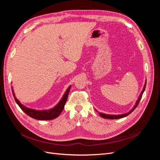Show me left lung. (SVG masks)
Returning a JSON list of instances; mask_svg holds the SVG:
<instances>
[{"mask_svg":"<svg viewBox=\"0 0 160 160\" xmlns=\"http://www.w3.org/2000/svg\"><path fill=\"white\" fill-rule=\"evenodd\" d=\"M146 83H145V85H144V87H143V90H142V91L141 94H140L138 99L137 100L136 103H135V105H134V107L133 108V109H132V110H131V111H129V112H128V113H127L122 114V115H109V114H105V113H99V114L103 118L109 119H120V118H124V117H126V116H128L129 114H130L135 108H137L138 105L139 103V101L141 100V98H142V94L143 93V92H144V91H145V88H146Z\"/></svg>","mask_w":160,"mask_h":160,"instance_id":"left-lung-1","label":"left lung"}]
</instances>
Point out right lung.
<instances>
[{"label": "right lung", "mask_w": 160, "mask_h": 160, "mask_svg": "<svg viewBox=\"0 0 160 160\" xmlns=\"http://www.w3.org/2000/svg\"><path fill=\"white\" fill-rule=\"evenodd\" d=\"M70 89H71V86H69L68 89H67L64 95L62 96V99H61L59 102L58 103V104L55 105L53 108L51 109H48V110H35V109L28 108L25 107V106H24L22 104H21L20 101L17 99L15 95H14L12 88V94L14 96V100H15L18 105L21 108V109L24 111V112H25L26 114H27L28 116H30L31 118L33 119H38V120H51L57 118L58 116L61 113L62 109L64 108V106L65 105L67 98H68V95L69 93Z\"/></svg>", "instance_id": "1"}]
</instances>
